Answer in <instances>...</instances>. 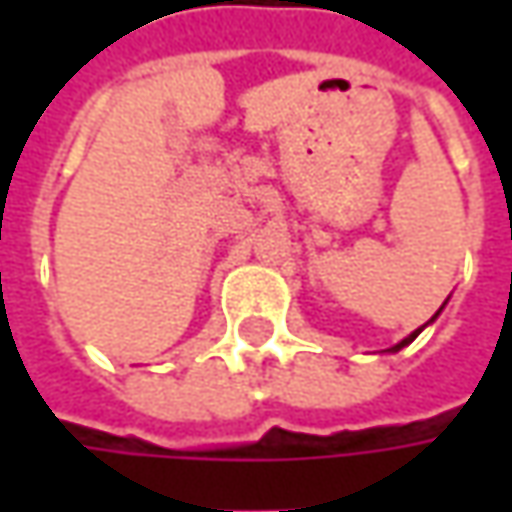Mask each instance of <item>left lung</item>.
<instances>
[{
    "label": "left lung",
    "instance_id": "left-lung-1",
    "mask_svg": "<svg viewBox=\"0 0 512 512\" xmlns=\"http://www.w3.org/2000/svg\"><path fill=\"white\" fill-rule=\"evenodd\" d=\"M436 316H439V313H436ZM436 316H433V319H436ZM433 319H430V322H433ZM422 327H427V325H422ZM422 327H419V330H413V333H410L407 339H402V342H399V344H393L390 350H393V353H396V350H402L404 344H410V342H413V339H416V336H419V333H422Z\"/></svg>",
    "mask_w": 512,
    "mask_h": 512
}]
</instances>
